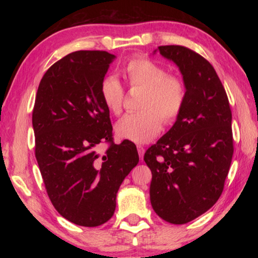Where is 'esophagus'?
Returning <instances> with one entry per match:
<instances>
[{
  "label": "esophagus",
  "mask_w": 258,
  "mask_h": 258,
  "mask_svg": "<svg viewBox=\"0 0 258 258\" xmlns=\"http://www.w3.org/2000/svg\"><path fill=\"white\" fill-rule=\"evenodd\" d=\"M138 152L140 156V159H143V155H145V148L142 146H138Z\"/></svg>",
  "instance_id": "34e87169"
}]
</instances>
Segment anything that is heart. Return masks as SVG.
Masks as SVG:
<instances>
[{
	"label": "heart",
	"mask_w": 258,
	"mask_h": 258,
	"mask_svg": "<svg viewBox=\"0 0 258 258\" xmlns=\"http://www.w3.org/2000/svg\"><path fill=\"white\" fill-rule=\"evenodd\" d=\"M123 75L130 87L145 89L140 109L127 113L116 124V134L137 143L149 142L160 132L163 119L171 124L180 115L185 103L184 82L148 58H134L125 64ZM100 97L113 115L123 110L125 90L113 76L104 77L100 84Z\"/></svg>",
	"instance_id": "1"
}]
</instances>
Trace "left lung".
Here are the masks:
<instances>
[{
	"mask_svg": "<svg viewBox=\"0 0 258 258\" xmlns=\"http://www.w3.org/2000/svg\"><path fill=\"white\" fill-rule=\"evenodd\" d=\"M158 50L180 69L186 98L175 124L145 154L152 174L150 202L164 221L185 224L223 192L233 156L232 113L221 80L204 56L181 45Z\"/></svg>",
	"mask_w": 258,
	"mask_h": 258,
	"instance_id": "8db88e82",
	"label": "left lung"
}]
</instances>
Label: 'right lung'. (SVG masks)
<instances>
[{
    "label": "right lung",
    "mask_w": 258,
    "mask_h": 258,
    "mask_svg": "<svg viewBox=\"0 0 258 258\" xmlns=\"http://www.w3.org/2000/svg\"><path fill=\"white\" fill-rule=\"evenodd\" d=\"M113 59L106 51L63 56L42 77L33 109L35 157L47 196L61 216L89 228L110 220L121 182L139 163L133 142L112 141L100 97ZM102 142L109 147L100 155Z\"/></svg>",
    "instance_id": "add662e5"
}]
</instances>
